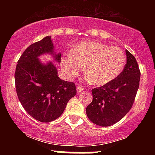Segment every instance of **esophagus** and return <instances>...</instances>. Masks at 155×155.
I'll list each match as a JSON object with an SVG mask.
<instances>
[{"instance_id":"obj_1","label":"esophagus","mask_w":155,"mask_h":155,"mask_svg":"<svg viewBox=\"0 0 155 155\" xmlns=\"http://www.w3.org/2000/svg\"><path fill=\"white\" fill-rule=\"evenodd\" d=\"M84 90V88L83 87H81V86L79 85V84H78V85H77V91H78V93L81 92V91H83Z\"/></svg>"}]
</instances>
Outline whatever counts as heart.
<instances>
[{
    "label": "heart",
    "instance_id": "obj_1",
    "mask_svg": "<svg viewBox=\"0 0 155 155\" xmlns=\"http://www.w3.org/2000/svg\"><path fill=\"white\" fill-rule=\"evenodd\" d=\"M61 64L69 78L76 76L85 65L84 73L90 81L95 85H104L121 73L125 56L118 47H109L97 41H87L79 43L72 53H66Z\"/></svg>",
    "mask_w": 155,
    "mask_h": 155
}]
</instances>
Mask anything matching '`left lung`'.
Here are the masks:
<instances>
[{
	"label": "left lung",
	"mask_w": 155,
	"mask_h": 155,
	"mask_svg": "<svg viewBox=\"0 0 155 155\" xmlns=\"http://www.w3.org/2000/svg\"><path fill=\"white\" fill-rule=\"evenodd\" d=\"M124 71L111 82L91 90L93 100L86 114L93 124L109 127L124 118L132 107L139 88L140 72L134 56L126 50Z\"/></svg>",
	"instance_id": "8db88e82"
}]
</instances>
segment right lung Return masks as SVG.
Segmentation results:
<instances>
[{"instance_id":"add662e5","label":"right lung","mask_w":155,"mask_h":155,"mask_svg":"<svg viewBox=\"0 0 155 155\" xmlns=\"http://www.w3.org/2000/svg\"><path fill=\"white\" fill-rule=\"evenodd\" d=\"M44 54L61 63V54L55 52L50 35L25 50L18 61L15 80L18 97L25 110L38 121L49 123L61 116L77 91L73 82L59 78L52 61H40L39 57Z\"/></svg>"}]
</instances>
